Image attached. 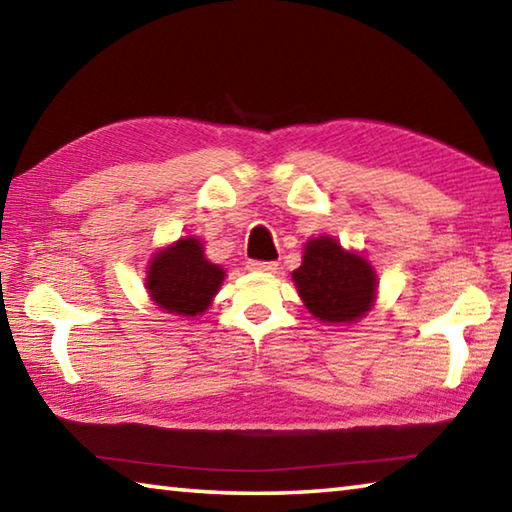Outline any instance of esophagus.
<instances>
[{"instance_id": "esophagus-1", "label": "esophagus", "mask_w": 512, "mask_h": 512, "mask_svg": "<svg viewBox=\"0 0 512 512\" xmlns=\"http://www.w3.org/2000/svg\"><path fill=\"white\" fill-rule=\"evenodd\" d=\"M248 268L255 273H275L277 271V262H257V259H250Z\"/></svg>"}]
</instances>
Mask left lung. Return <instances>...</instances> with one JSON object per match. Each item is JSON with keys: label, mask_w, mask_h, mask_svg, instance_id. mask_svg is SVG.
Masks as SVG:
<instances>
[{"label": "left lung", "mask_w": 512, "mask_h": 512, "mask_svg": "<svg viewBox=\"0 0 512 512\" xmlns=\"http://www.w3.org/2000/svg\"><path fill=\"white\" fill-rule=\"evenodd\" d=\"M300 300L320 323H357L375 307L379 280L363 253L345 250L329 235L311 237L291 273Z\"/></svg>", "instance_id": "left-lung-1"}]
</instances>
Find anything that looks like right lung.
Wrapping results in <instances>:
<instances>
[{
  "label": "right lung",
  "instance_id": "obj_1",
  "mask_svg": "<svg viewBox=\"0 0 512 512\" xmlns=\"http://www.w3.org/2000/svg\"><path fill=\"white\" fill-rule=\"evenodd\" d=\"M223 280L225 271L205 257L203 241L187 235L151 255L144 289L160 311L194 318L210 309Z\"/></svg>",
  "mask_w": 512,
  "mask_h": 512
}]
</instances>
